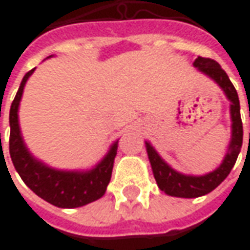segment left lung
Masks as SVG:
<instances>
[{"mask_svg": "<svg viewBox=\"0 0 250 250\" xmlns=\"http://www.w3.org/2000/svg\"><path fill=\"white\" fill-rule=\"evenodd\" d=\"M193 65L197 67L206 75H208L212 81L217 82L220 88L225 92L227 98L229 99L231 119H232V137H231L229 149L224 158L223 164L220 165V168H217L214 172L207 173L204 176H188V175H182L179 172L173 170L158 155L157 151L148 143H146V152H148V158L152 167L154 178L157 180L158 188L169 196L185 197V199L200 197L210 193L229 175L231 169L236 162V158L239 155V151L242 148V138H244V127H242L241 112H239V98L227 72L221 68V65L217 61L206 59V57H197L193 62Z\"/></svg>", "mask_w": 250, "mask_h": 250, "instance_id": "8db88e82", "label": "left lung"}]
</instances>
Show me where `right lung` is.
<instances>
[{
  "label": "right lung",
  "mask_w": 250,
  "mask_h": 250,
  "mask_svg": "<svg viewBox=\"0 0 250 250\" xmlns=\"http://www.w3.org/2000/svg\"><path fill=\"white\" fill-rule=\"evenodd\" d=\"M35 68L25 74L9 110V155L12 164L27 188L43 200L61 208L82 207L88 203L101 199L104 194L112 178L114 157L117 154V141L112 146L107 155L92 170L88 172L56 170L43 165L32 157L21 136L18 123V107L22 98L23 86Z\"/></svg>",
  "instance_id": "add662e5"
}]
</instances>
